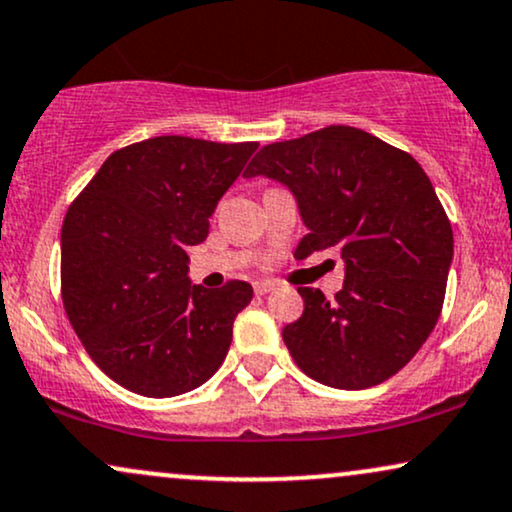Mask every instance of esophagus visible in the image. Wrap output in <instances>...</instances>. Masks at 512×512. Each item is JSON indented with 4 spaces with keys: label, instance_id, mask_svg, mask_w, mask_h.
Returning a JSON list of instances; mask_svg holds the SVG:
<instances>
[{
    "label": "esophagus",
    "instance_id": "obj_1",
    "mask_svg": "<svg viewBox=\"0 0 512 512\" xmlns=\"http://www.w3.org/2000/svg\"><path fill=\"white\" fill-rule=\"evenodd\" d=\"M269 291H274V283L272 281H257L255 283V293L257 295H267Z\"/></svg>",
    "mask_w": 512,
    "mask_h": 512
}]
</instances>
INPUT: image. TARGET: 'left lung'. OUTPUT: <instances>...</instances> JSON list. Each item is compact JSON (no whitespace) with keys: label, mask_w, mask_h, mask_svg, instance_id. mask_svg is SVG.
<instances>
[{"label":"left lung","mask_w":512,"mask_h":512,"mask_svg":"<svg viewBox=\"0 0 512 512\" xmlns=\"http://www.w3.org/2000/svg\"><path fill=\"white\" fill-rule=\"evenodd\" d=\"M286 183L310 233L300 257L336 248L346 281L334 300L298 288L305 310L283 326L310 379L360 391L391 379L441 317L453 229L432 181L405 150L353 126L264 145L245 176Z\"/></svg>","instance_id":"8db88e82"}]
</instances>
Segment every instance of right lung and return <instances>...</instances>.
Returning <instances> with one entry per match:
<instances>
[{
    "instance_id": "1",
    "label": "right lung",
    "mask_w": 512,
    "mask_h": 512,
    "mask_svg": "<svg viewBox=\"0 0 512 512\" xmlns=\"http://www.w3.org/2000/svg\"><path fill=\"white\" fill-rule=\"evenodd\" d=\"M257 143L159 135L112 152L61 226V300L83 348L123 389L193 391L229 353L248 281H188V245Z\"/></svg>"
}]
</instances>
